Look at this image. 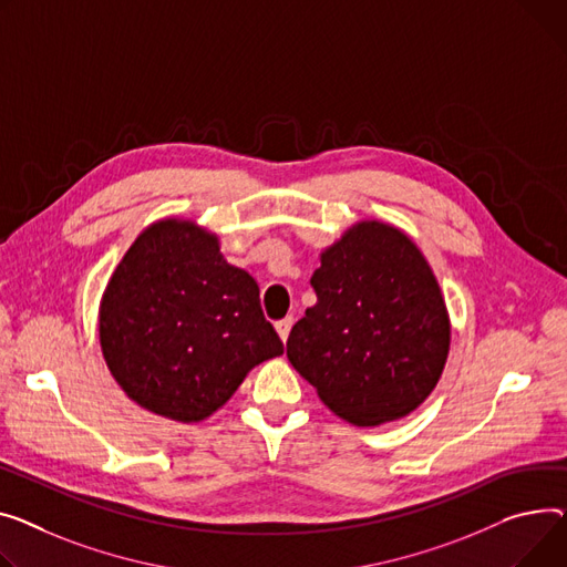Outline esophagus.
<instances>
[{
  "label": "esophagus",
  "mask_w": 567,
  "mask_h": 567,
  "mask_svg": "<svg viewBox=\"0 0 567 567\" xmlns=\"http://www.w3.org/2000/svg\"><path fill=\"white\" fill-rule=\"evenodd\" d=\"M291 326H293V319H291V317H285V319L276 321V330H278V334H280L282 342H287V337H289Z\"/></svg>",
  "instance_id": "34e87169"
}]
</instances>
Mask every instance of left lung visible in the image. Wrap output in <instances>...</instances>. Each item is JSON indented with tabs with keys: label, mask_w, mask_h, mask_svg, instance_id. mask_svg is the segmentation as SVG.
Listing matches in <instances>:
<instances>
[{
	"label": "left lung",
	"mask_w": 567,
	"mask_h": 567,
	"mask_svg": "<svg viewBox=\"0 0 567 567\" xmlns=\"http://www.w3.org/2000/svg\"><path fill=\"white\" fill-rule=\"evenodd\" d=\"M317 303L287 358L321 401L358 426L405 417L440 381L449 317L429 261L401 230L364 220L321 255Z\"/></svg>",
	"instance_id": "8db88e82"
}]
</instances>
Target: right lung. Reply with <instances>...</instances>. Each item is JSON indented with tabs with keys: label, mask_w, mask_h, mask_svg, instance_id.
I'll list each match as a JSON object with an SVG mask.
<instances>
[{
	"label": "right lung",
	"mask_w": 567,
	"mask_h": 567,
	"mask_svg": "<svg viewBox=\"0 0 567 567\" xmlns=\"http://www.w3.org/2000/svg\"><path fill=\"white\" fill-rule=\"evenodd\" d=\"M100 344L113 379L138 405L200 422L246 373L285 353L250 274L186 220H159L132 244L100 306Z\"/></svg>",
	"instance_id": "right-lung-1"
}]
</instances>
